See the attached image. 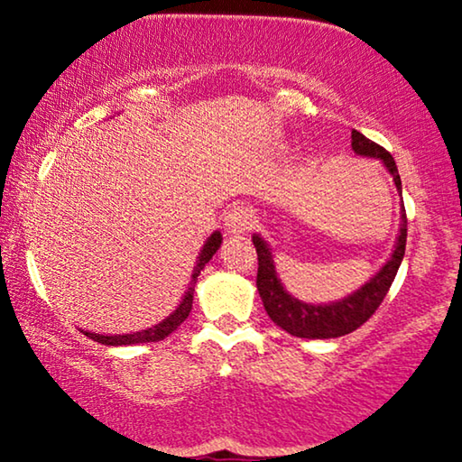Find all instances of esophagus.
Instances as JSON below:
<instances>
[{
    "label": "esophagus",
    "mask_w": 462,
    "mask_h": 462,
    "mask_svg": "<svg viewBox=\"0 0 462 462\" xmlns=\"http://www.w3.org/2000/svg\"><path fill=\"white\" fill-rule=\"evenodd\" d=\"M254 225H256V215H254L252 206H247L244 202L233 204L225 215V226L231 233H245L252 231Z\"/></svg>",
    "instance_id": "obj_1"
}]
</instances>
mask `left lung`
<instances>
[{"label":"left lung","instance_id":"1","mask_svg":"<svg viewBox=\"0 0 462 462\" xmlns=\"http://www.w3.org/2000/svg\"><path fill=\"white\" fill-rule=\"evenodd\" d=\"M352 150L360 153V156L379 158L381 162L387 166L392 172L393 183L400 191H402V181H400L396 162H393L392 153L381 148L379 143L366 139L363 133L352 131ZM254 247L258 254V275H256V287L260 298H263L264 310L269 314L273 323H277L281 329L296 337L306 339H329V337H342L347 333L356 331L360 325H365L379 304L383 302L385 293L390 291L393 283V277L400 269V263L404 258L406 250V212L402 210V226H400V236L396 242V250H393L392 258L387 260L383 269H381L369 283H365L358 291L347 296L339 302L317 306V304H304L300 300L291 298L290 293L283 290L281 281L277 279L275 264H273V256L269 245L263 242V237H252Z\"/></svg>","mask_w":462,"mask_h":462}]
</instances>
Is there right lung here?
<instances>
[{"instance_id": "right-lung-1", "label": "right lung", "mask_w": 462, "mask_h": 462, "mask_svg": "<svg viewBox=\"0 0 462 462\" xmlns=\"http://www.w3.org/2000/svg\"><path fill=\"white\" fill-rule=\"evenodd\" d=\"M220 242H223V237H220V233H212L208 237V242L202 247V252H199L198 256V264L196 269H193V275H191V285L189 290H187L183 302L179 304V309L171 314V317H166L162 323H158L156 327H150V329H143V331H137V333H126V336H99V333H91V331H83L87 337L93 339V342H99L104 346H131V344H148V342H160V339L169 337L172 331L177 329L179 325L183 323V320L189 317L191 312V304H193V285H196L199 271L204 269L206 264H208V260L215 256L217 250L220 247Z\"/></svg>"}]
</instances>
